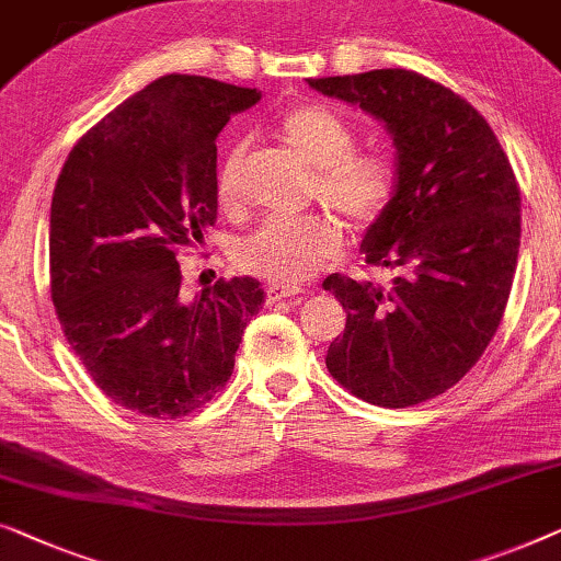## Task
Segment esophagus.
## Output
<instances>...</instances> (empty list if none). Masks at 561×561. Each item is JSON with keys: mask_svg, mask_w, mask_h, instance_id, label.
<instances>
[{"mask_svg": "<svg viewBox=\"0 0 561 561\" xmlns=\"http://www.w3.org/2000/svg\"><path fill=\"white\" fill-rule=\"evenodd\" d=\"M298 296H304V290L300 288H288V286H271L267 288V304H280V300H286V298H298Z\"/></svg>", "mask_w": 561, "mask_h": 561, "instance_id": "34e87169", "label": "esophagus"}]
</instances>
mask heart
Returning a JSON list of instances; mask_svg holds the SVG:
<instances>
[{"label": "heart", "mask_w": 561, "mask_h": 561, "mask_svg": "<svg viewBox=\"0 0 561 561\" xmlns=\"http://www.w3.org/2000/svg\"><path fill=\"white\" fill-rule=\"evenodd\" d=\"M273 131L298 159L316 169V194L348 225L377 222L392 205L400 182L394 157L387 151H356L352 124L329 105H290L275 121ZM242 161L245 144L227 146L215 182L222 207L238 205ZM336 250L339 232L327 220H273L240 242L238 265L245 273L296 288L319 273Z\"/></svg>", "instance_id": "obj_1"}]
</instances>
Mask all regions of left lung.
I'll use <instances>...</instances> for the list:
<instances>
[{"instance_id": "obj_1", "label": "left lung", "mask_w": 561, "mask_h": 561, "mask_svg": "<svg viewBox=\"0 0 561 561\" xmlns=\"http://www.w3.org/2000/svg\"><path fill=\"white\" fill-rule=\"evenodd\" d=\"M359 105L392 134L397 194L364 234L387 286L331 273L323 290L346 308L327 367L379 408H412L468 375L506 311L522 242V192L489 121L420 72L387 68L308 78Z\"/></svg>"}]
</instances>
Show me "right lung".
<instances>
[{
    "label": "right lung",
    "mask_w": 561,
    "mask_h": 561,
    "mask_svg": "<svg viewBox=\"0 0 561 561\" xmlns=\"http://www.w3.org/2000/svg\"><path fill=\"white\" fill-rule=\"evenodd\" d=\"M255 88L161 76L68 153L50 207V294L105 397L174 420L213 400L265 294L255 278L182 290L176 257L217 220V134Z\"/></svg>",
    "instance_id": "1"
}]
</instances>
